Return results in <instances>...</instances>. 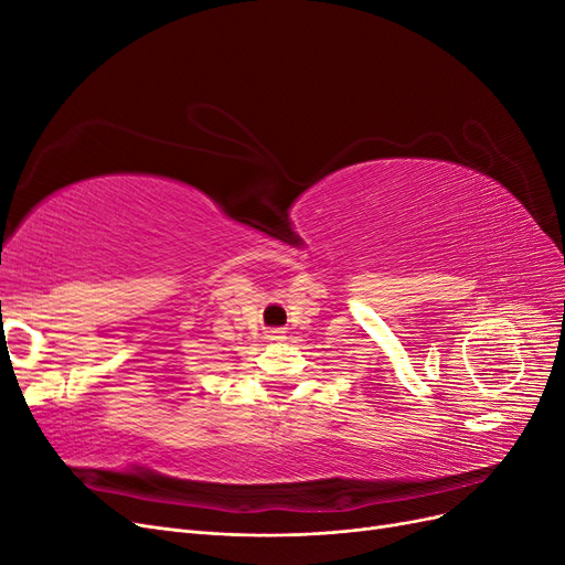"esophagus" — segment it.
<instances>
[{"mask_svg": "<svg viewBox=\"0 0 565 565\" xmlns=\"http://www.w3.org/2000/svg\"><path fill=\"white\" fill-rule=\"evenodd\" d=\"M282 334H285L282 330H270V332H268V339H270V341H280V339H285Z\"/></svg>", "mask_w": 565, "mask_h": 565, "instance_id": "1", "label": "esophagus"}]
</instances>
